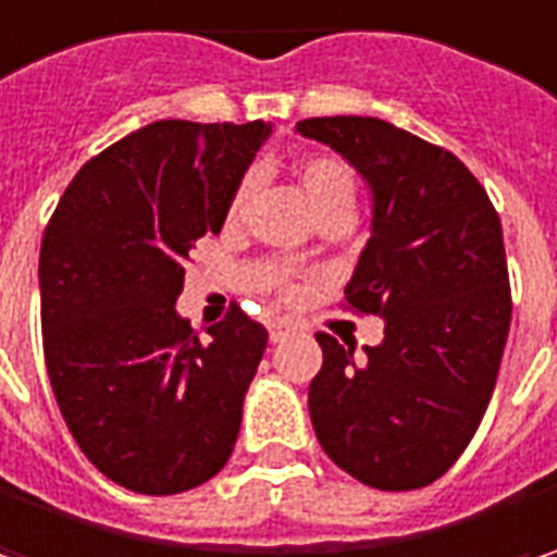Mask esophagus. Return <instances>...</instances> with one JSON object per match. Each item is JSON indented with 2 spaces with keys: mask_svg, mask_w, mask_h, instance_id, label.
I'll return each mask as SVG.
<instances>
[{
  "mask_svg": "<svg viewBox=\"0 0 557 557\" xmlns=\"http://www.w3.org/2000/svg\"><path fill=\"white\" fill-rule=\"evenodd\" d=\"M289 336V326L286 324H271V343H283Z\"/></svg>",
  "mask_w": 557,
  "mask_h": 557,
  "instance_id": "34e87169",
  "label": "esophagus"
}]
</instances>
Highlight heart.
<instances>
[{"label":"heart","instance_id":"heart-1","mask_svg":"<svg viewBox=\"0 0 557 557\" xmlns=\"http://www.w3.org/2000/svg\"><path fill=\"white\" fill-rule=\"evenodd\" d=\"M249 186H252V181L246 177L233 189L231 206H227V218L231 221H236L243 214V206L249 199ZM299 186H302L305 199H308V206L314 211V218L321 211H330V208H351V202H355V174H351L349 164L339 161V158H308L299 168ZM302 258L305 249L293 255V261H302Z\"/></svg>","mask_w":557,"mask_h":557}]
</instances>
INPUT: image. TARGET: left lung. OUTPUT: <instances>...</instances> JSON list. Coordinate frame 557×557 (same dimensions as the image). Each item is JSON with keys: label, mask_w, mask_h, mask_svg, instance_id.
Instances as JSON below:
<instances>
[{"label": "left lung", "mask_w": 557, "mask_h": 557, "mask_svg": "<svg viewBox=\"0 0 557 557\" xmlns=\"http://www.w3.org/2000/svg\"><path fill=\"white\" fill-rule=\"evenodd\" d=\"M296 134L339 152L371 189L346 302L383 318V343L364 355L318 333V443L374 490H421L458 461L496 389L511 326L502 221L458 158L389 121L308 117Z\"/></svg>", "instance_id": "obj_1"}]
</instances>
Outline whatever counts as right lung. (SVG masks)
Returning <instances> with one entry per match:
<instances>
[{"label":"right lung","instance_id":"add662e5","mask_svg":"<svg viewBox=\"0 0 557 557\" xmlns=\"http://www.w3.org/2000/svg\"><path fill=\"white\" fill-rule=\"evenodd\" d=\"M271 124L156 121L86 161L39 249L42 351L86 458L174 496L231 458L268 330L236 305L206 339L177 314L183 264L221 233Z\"/></svg>","mask_w":557,"mask_h":557}]
</instances>
